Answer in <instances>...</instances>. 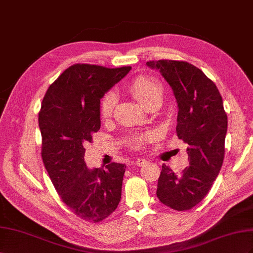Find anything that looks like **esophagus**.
Returning <instances> with one entry per match:
<instances>
[{"label":"esophagus","instance_id":"1","mask_svg":"<svg viewBox=\"0 0 253 253\" xmlns=\"http://www.w3.org/2000/svg\"><path fill=\"white\" fill-rule=\"evenodd\" d=\"M146 160L145 159H143V158H139V159H136V161H135V165L136 167H143L144 164H146Z\"/></svg>","mask_w":253,"mask_h":253}]
</instances>
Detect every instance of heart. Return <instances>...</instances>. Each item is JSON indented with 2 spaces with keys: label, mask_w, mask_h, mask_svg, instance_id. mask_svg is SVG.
<instances>
[{
  "label": "heart",
  "mask_w": 253,
  "mask_h": 253,
  "mask_svg": "<svg viewBox=\"0 0 253 253\" xmlns=\"http://www.w3.org/2000/svg\"><path fill=\"white\" fill-rule=\"evenodd\" d=\"M127 90L131 96L140 103L146 109L161 99V85L156 79L149 76H136L128 84ZM117 98L113 93H107L103 97L99 105V115L102 120H108L111 118ZM151 138L150 133H144L140 135L131 136L127 140V144L132 148H140L144 143Z\"/></svg>",
  "instance_id": "1"
}]
</instances>
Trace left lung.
<instances>
[{"mask_svg":"<svg viewBox=\"0 0 253 253\" xmlns=\"http://www.w3.org/2000/svg\"><path fill=\"white\" fill-rule=\"evenodd\" d=\"M174 91L178 104L176 132L189 147L190 167L180 175L162 165L157 197L165 206L186 211L198 205L218 176L225 157L228 119L216 84L203 71L186 61L153 60Z\"/></svg>","mask_w":253,"mask_h":253,"instance_id":"left-lung-1","label":"left lung"}]
</instances>
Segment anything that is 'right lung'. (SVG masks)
Here are the masks:
<instances>
[{"label":"right lung","instance_id":"obj_1","mask_svg":"<svg viewBox=\"0 0 253 253\" xmlns=\"http://www.w3.org/2000/svg\"><path fill=\"white\" fill-rule=\"evenodd\" d=\"M131 67L76 63L48 86L39 111L41 157L53 185L77 217L91 222L118 208L125 164L89 169L84 146L100 128V98Z\"/></svg>","mask_w":253,"mask_h":253}]
</instances>
